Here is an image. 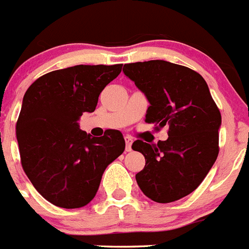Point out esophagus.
I'll return each mask as SVG.
<instances>
[{
	"label": "esophagus",
	"instance_id": "obj_1",
	"mask_svg": "<svg viewBox=\"0 0 249 249\" xmlns=\"http://www.w3.org/2000/svg\"><path fill=\"white\" fill-rule=\"evenodd\" d=\"M124 141H126V151L131 152L132 151V138L131 137H124Z\"/></svg>",
	"mask_w": 249,
	"mask_h": 249
}]
</instances>
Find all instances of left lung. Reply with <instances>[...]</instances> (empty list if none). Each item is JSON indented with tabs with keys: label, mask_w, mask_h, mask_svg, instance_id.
Instances as JSON below:
<instances>
[{
	"label": "left lung",
	"mask_w": 249,
	"mask_h": 249,
	"mask_svg": "<svg viewBox=\"0 0 249 249\" xmlns=\"http://www.w3.org/2000/svg\"><path fill=\"white\" fill-rule=\"evenodd\" d=\"M123 73L149 102L144 121L168 126L166 141L132 144L146 160L136 175L138 187L158 203L183 198L202 183L218 156L222 118L210 89L196 71L162 59L128 63Z\"/></svg>",
	"instance_id": "obj_1"
}]
</instances>
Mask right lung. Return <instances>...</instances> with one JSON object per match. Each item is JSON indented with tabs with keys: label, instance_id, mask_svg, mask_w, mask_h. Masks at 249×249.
<instances>
[{
	"label": "right lung",
	"instance_id": "add662e5",
	"mask_svg": "<svg viewBox=\"0 0 249 249\" xmlns=\"http://www.w3.org/2000/svg\"><path fill=\"white\" fill-rule=\"evenodd\" d=\"M122 65L52 71L26 91L16 124L23 171L37 192L62 208H80L97 193L102 175L124 151L120 131L102 137L81 131L83 112H93L98 96Z\"/></svg>",
	"mask_w": 249,
	"mask_h": 249
}]
</instances>
